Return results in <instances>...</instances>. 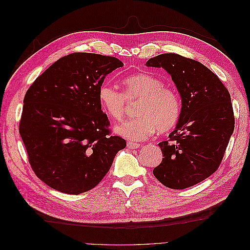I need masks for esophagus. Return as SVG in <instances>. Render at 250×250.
Masks as SVG:
<instances>
[{"label": "esophagus", "mask_w": 250, "mask_h": 250, "mask_svg": "<svg viewBox=\"0 0 250 250\" xmlns=\"http://www.w3.org/2000/svg\"><path fill=\"white\" fill-rule=\"evenodd\" d=\"M139 147H140L139 143H133V142H130V141L127 142V148L128 149H138Z\"/></svg>", "instance_id": "34e87169"}]
</instances>
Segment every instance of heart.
Returning <instances> with one entry per match:
<instances>
[{
    "instance_id": "heart-1",
    "label": "heart",
    "mask_w": 250,
    "mask_h": 250,
    "mask_svg": "<svg viewBox=\"0 0 250 250\" xmlns=\"http://www.w3.org/2000/svg\"><path fill=\"white\" fill-rule=\"evenodd\" d=\"M122 84L123 93L108 83H103L98 89L102 110L113 120H122L129 109V102L139 101L135 107L139 116L117 125L118 134L130 141H142L156 129L165 132L177 124L183 108L180 97L161 78L139 73L125 77Z\"/></svg>"
}]
</instances>
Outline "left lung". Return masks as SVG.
Here are the masks:
<instances>
[{
  "label": "left lung",
  "instance_id": "8db88e82",
  "mask_svg": "<svg viewBox=\"0 0 250 250\" xmlns=\"http://www.w3.org/2000/svg\"><path fill=\"white\" fill-rule=\"evenodd\" d=\"M146 65L167 71L181 96L177 126L168 141L158 144L164 157L153 174L167 188L183 190L220 166L234 129L230 95L217 75L194 59L167 53Z\"/></svg>",
  "mask_w": 250,
  "mask_h": 250
}]
</instances>
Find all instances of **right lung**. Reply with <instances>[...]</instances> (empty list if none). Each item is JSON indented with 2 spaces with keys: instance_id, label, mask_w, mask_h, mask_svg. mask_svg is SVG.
<instances>
[{
  "instance_id": "1",
  "label": "right lung",
  "mask_w": 250,
  "mask_h": 250,
  "mask_svg": "<svg viewBox=\"0 0 250 250\" xmlns=\"http://www.w3.org/2000/svg\"><path fill=\"white\" fill-rule=\"evenodd\" d=\"M123 62L113 56L72 53L37 77L24 98L20 134L36 176L54 190L78 195L109 171L126 141L111 135L98 89Z\"/></svg>"
}]
</instances>
